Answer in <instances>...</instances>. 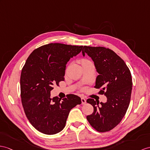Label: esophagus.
<instances>
[{
	"label": "esophagus",
	"instance_id": "1",
	"mask_svg": "<svg viewBox=\"0 0 150 150\" xmlns=\"http://www.w3.org/2000/svg\"><path fill=\"white\" fill-rule=\"evenodd\" d=\"M81 104H86V99H85V98H84V97H81Z\"/></svg>",
	"mask_w": 150,
	"mask_h": 150
}]
</instances>
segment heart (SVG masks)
Returning <instances> with one entry per match:
<instances>
[{
	"mask_svg": "<svg viewBox=\"0 0 150 150\" xmlns=\"http://www.w3.org/2000/svg\"><path fill=\"white\" fill-rule=\"evenodd\" d=\"M88 62H90V61H89L88 60H86V59H84V60H82V64H86V63H88Z\"/></svg>",
	"mask_w": 150,
	"mask_h": 150,
	"instance_id": "b5f03b06",
	"label": "heart"
}]
</instances>
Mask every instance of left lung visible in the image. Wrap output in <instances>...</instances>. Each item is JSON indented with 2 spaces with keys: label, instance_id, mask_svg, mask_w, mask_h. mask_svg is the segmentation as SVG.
I'll list each match as a JSON object with an SVG mask.
<instances>
[{
  "label": "left lung",
  "instance_id": "1",
  "mask_svg": "<svg viewBox=\"0 0 150 150\" xmlns=\"http://www.w3.org/2000/svg\"><path fill=\"white\" fill-rule=\"evenodd\" d=\"M82 53L92 58L99 74L94 87L100 88L99 93L107 97V101L100 104L93 98L87 99L93 112L86 119L98 132H108L122 121L129 108L132 88L131 73L123 60L110 49L85 46Z\"/></svg>",
  "mask_w": 150,
  "mask_h": 150
}]
</instances>
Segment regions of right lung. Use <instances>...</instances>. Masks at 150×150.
I'll use <instances>...</instances> for the list:
<instances>
[{
	"instance_id": "add662e5",
	"label": "right lung",
	"mask_w": 150,
	"mask_h": 150,
	"mask_svg": "<svg viewBox=\"0 0 150 150\" xmlns=\"http://www.w3.org/2000/svg\"><path fill=\"white\" fill-rule=\"evenodd\" d=\"M83 46L50 43L34 50L21 70V103L28 121L35 129L47 135L64 129L69 112L81 104L74 94L62 99L50 97L53 85L64 81L66 64L81 52Z\"/></svg>"
}]
</instances>
